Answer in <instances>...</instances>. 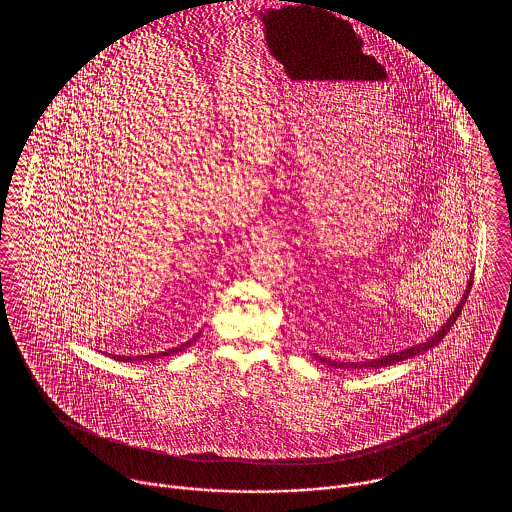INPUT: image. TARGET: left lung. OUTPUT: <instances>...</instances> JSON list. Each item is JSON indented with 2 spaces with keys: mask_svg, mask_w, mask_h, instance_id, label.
Returning <instances> with one entry per match:
<instances>
[{
  "mask_svg": "<svg viewBox=\"0 0 512 512\" xmlns=\"http://www.w3.org/2000/svg\"><path fill=\"white\" fill-rule=\"evenodd\" d=\"M472 278H474V272L470 274V280H468V284H466L463 299L459 301V305L455 307V311L451 313V317L447 318V322L439 328L438 332H436L434 336H430L428 340L422 341V343H416V345H411V347L401 349V351H395V353H388V355L378 357V359L357 361V363H351V361H349V363H343V361H332V359L318 357V355H313V357L317 359L318 363H322V365L334 366V368H343V370H355V368H357V370H363V368H382V366L395 365V363H401V361H405V359H413V357L420 355V353H426L428 349H434V347L438 345L439 341H443L445 334L451 330V326L455 324V320H457L459 315H461V309L464 307V301H466V297H468V293H470V288H472Z\"/></svg>",
  "mask_w": 512,
  "mask_h": 512,
  "instance_id": "1",
  "label": "left lung"
}]
</instances>
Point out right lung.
<instances>
[{"label":"right lung","mask_w":512,"mask_h":512,"mask_svg":"<svg viewBox=\"0 0 512 512\" xmlns=\"http://www.w3.org/2000/svg\"><path fill=\"white\" fill-rule=\"evenodd\" d=\"M201 336V330L195 334L194 338H190V340L186 341V343H182V345H178V347H171V349H167V351H159V353H149V355H138V357H126V355H113V359L115 361H122V363H132V361H153V359H159V357H169V355H174V353H180V351H186V347H190L192 343H194L197 338Z\"/></svg>","instance_id":"right-lung-1"}]
</instances>
